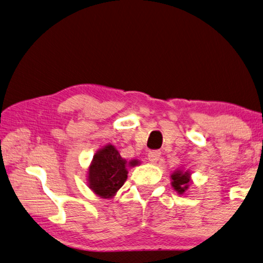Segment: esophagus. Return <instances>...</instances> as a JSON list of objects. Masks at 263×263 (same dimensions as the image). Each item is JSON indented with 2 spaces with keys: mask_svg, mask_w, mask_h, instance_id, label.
<instances>
[{
  "mask_svg": "<svg viewBox=\"0 0 263 263\" xmlns=\"http://www.w3.org/2000/svg\"><path fill=\"white\" fill-rule=\"evenodd\" d=\"M160 157H161V152L159 151H151L148 153V160H149L151 163H156V162L160 160Z\"/></svg>",
  "mask_w": 263,
  "mask_h": 263,
  "instance_id": "esophagus-1",
  "label": "esophagus"
}]
</instances>
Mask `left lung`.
<instances>
[{"instance_id": "obj_1", "label": "left lung", "mask_w": 263, "mask_h": 263, "mask_svg": "<svg viewBox=\"0 0 263 263\" xmlns=\"http://www.w3.org/2000/svg\"><path fill=\"white\" fill-rule=\"evenodd\" d=\"M171 178H173V187L177 191L179 194H183L186 190L189 189L191 179H190V174L189 171L186 173H181V171H176L173 175H171Z\"/></svg>"}]
</instances>
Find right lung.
I'll return each mask as SVG.
<instances>
[{
	"label": "right lung",
	"mask_w": 263,
	"mask_h": 263,
	"mask_svg": "<svg viewBox=\"0 0 263 263\" xmlns=\"http://www.w3.org/2000/svg\"><path fill=\"white\" fill-rule=\"evenodd\" d=\"M136 164L137 160L127 162L121 157L115 147L108 145L93 157L88 170L89 187L100 197L110 198L125 183L128 165Z\"/></svg>",
	"instance_id": "right-lung-1"
}]
</instances>
